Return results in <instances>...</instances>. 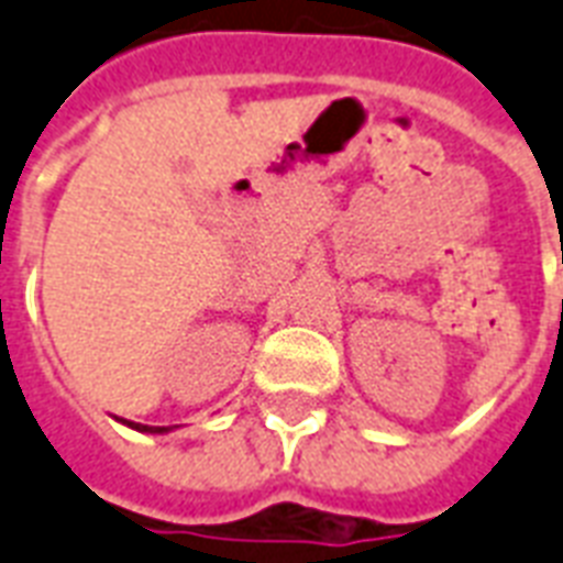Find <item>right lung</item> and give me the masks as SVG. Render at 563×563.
I'll return each instance as SVG.
<instances>
[{"instance_id": "add662e5", "label": "right lung", "mask_w": 563, "mask_h": 563, "mask_svg": "<svg viewBox=\"0 0 563 563\" xmlns=\"http://www.w3.org/2000/svg\"><path fill=\"white\" fill-rule=\"evenodd\" d=\"M121 424L133 427V430H139V433H168L172 427H147V424H136V421H121Z\"/></svg>"}]
</instances>
